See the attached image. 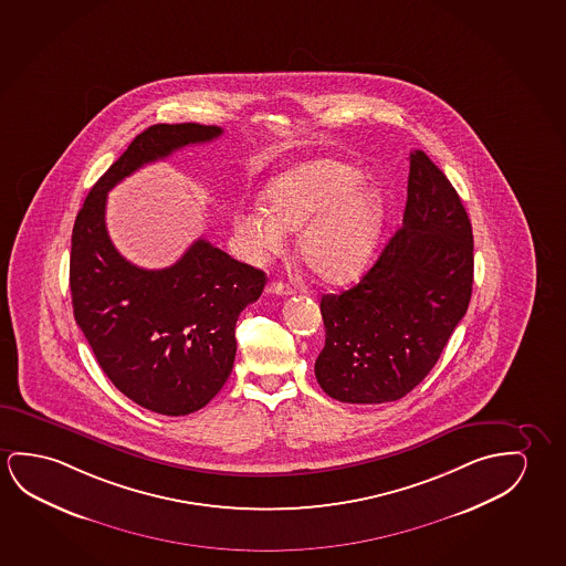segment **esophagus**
Masks as SVG:
<instances>
[{
	"instance_id": "obj_1",
	"label": "esophagus",
	"mask_w": 566,
	"mask_h": 566,
	"mask_svg": "<svg viewBox=\"0 0 566 566\" xmlns=\"http://www.w3.org/2000/svg\"><path fill=\"white\" fill-rule=\"evenodd\" d=\"M265 293L268 295H293V289L289 287L287 283H283V281H271L270 285L265 287Z\"/></svg>"
}]
</instances>
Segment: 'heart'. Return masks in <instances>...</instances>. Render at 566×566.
<instances>
[{"label": "heart", "instance_id": "obj_1", "mask_svg": "<svg viewBox=\"0 0 566 566\" xmlns=\"http://www.w3.org/2000/svg\"><path fill=\"white\" fill-rule=\"evenodd\" d=\"M361 171L332 158H313L285 169L265 187V207H240L238 237L255 258L283 250L287 230H300L298 258L328 283L361 273L380 224L379 195L363 189Z\"/></svg>", "mask_w": 566, "mask_h": 566}]
</instances>
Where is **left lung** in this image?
Here are the masks:
<instances>
[{"label": "left lung", "mask_w": 566, "mask_h": 566, "mask_svg": "<svg viewBox=\"0 0 566 566\" xmlns=\"http://www.w3.org/2000/svg\"><path fill=\"white\" fill-rule=\"evenodd\" d=\"M473 228L446 174L410 154L405 219L355 287L322 295L326 344L314 375L328 397H406L438 363L473 293Z\"/></svg>", "instance_id": "1"}]
</instances>
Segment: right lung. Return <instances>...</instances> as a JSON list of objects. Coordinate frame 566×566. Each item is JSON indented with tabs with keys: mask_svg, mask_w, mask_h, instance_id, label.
<instances>
[{
	"mask_svg": "<svg viewBox=\"0 0 566 566\" xmlns=\"http://www.w3.org/2000/svg\"><path fill=\"white\" fill-rule=\"evenodd\" d=\"M220 135L222 128L197 123L146 128L97 179L72 230L77 326L111 382L164 416L197 412L224 387L237 357L238 316L262 295L265 273L203 238L169 268H136L111 242L107 193L144 164Z\"/></svg>",
	"mask_w": 566,
	"mask_h": 566,
	"instance_id": "1",
	"label": "right lung"
}]
</instances>
